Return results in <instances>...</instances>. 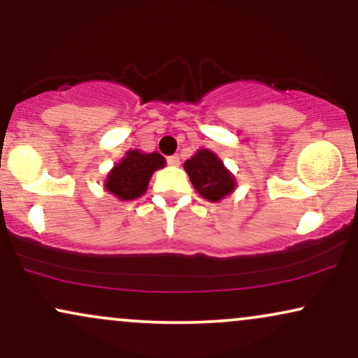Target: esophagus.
<instances>
[{"mask_svg":"<svg viewBox=\"0 0 358 358\" xmlns=\"http://www.w3.org/2000/svg\"><path fill=\"white\" fill-rule=\"evenodd\" d=\"M166 163H168V165H171V166H176V165H180V158H178V156H168V158H166Z\"/></svg>","mask_w":358,"mask_h":358,"instance_id":"1","label":"esophagus"}]
</instances>
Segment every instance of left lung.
<instances>
[{
    "mask_svg": "<svg viewBox=\"0 0 358 358\" xmlns=\"http://www.w3.org/2000/svg\"><path fill=\"white\" fill-rule=\"evenodd\" d=\"M185 170L196 192L210 202L224 199L236 187L234 176L229 173L224 163L208 150H200L193 158L187 159Z\"/></svg>",
    "mask_w": 358,
    "mask_h": 358,
    "instance_id": "1",
    "label": "left lung"
}]
</instances>
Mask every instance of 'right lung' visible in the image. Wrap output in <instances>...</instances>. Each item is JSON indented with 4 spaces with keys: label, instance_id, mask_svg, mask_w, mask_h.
Wrapping results in <instances>:
<instances>
[{
    "label": "right lung",
    "instance_id": "1",
    "mask_svg": "<svg viewBox=\"0 0 358 358\" xmlns=\"http://www.w3.org/2000/svg\"><path fill=\"white\" fill-rule=\"evenodd\" d=\"M165 166V158L159 153L129 151L121 163L113 168L106 188L121 200H134L146 192L153 171Z\"/></svg>",
    "mask_w": 358,
    "mask_h": 358
}]
</instances>
